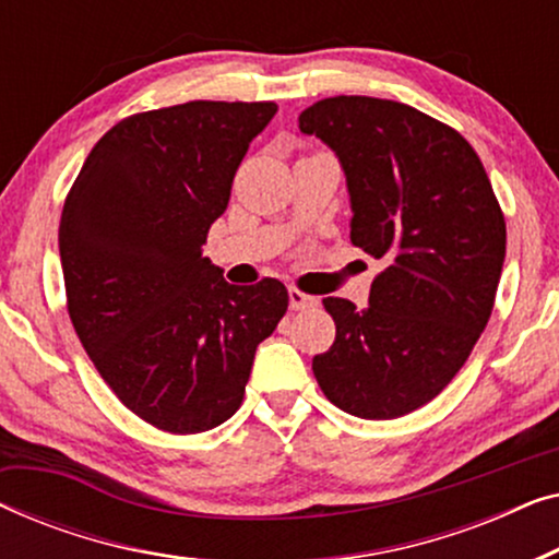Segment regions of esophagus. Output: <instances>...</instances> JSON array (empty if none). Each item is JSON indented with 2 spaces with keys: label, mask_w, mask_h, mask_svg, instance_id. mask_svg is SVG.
<instances>
[{
  "label": "esophagus",
  "mask_w": 559,
  "mask_h": 559,
  "mask_svg": "<svg viewBox=\"0 0 559 559\" xmlns=\"http://www.w3.org/2000/svg\"><path fill=\"white\" fill-rule=\"evenodd\" d=\"M316 305H318V297L302 293V289H297V287H289V308L308 310V308H316Z\"/></svg>",
  "instance_id": "34e87169"
}]
</instances>
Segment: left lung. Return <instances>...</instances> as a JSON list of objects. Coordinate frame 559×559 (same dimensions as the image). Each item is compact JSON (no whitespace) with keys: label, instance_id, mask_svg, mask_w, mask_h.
Masks as SVG:
<instances>
[{"label":"left lung","instance_id":"obj_1","mask_svg":"<svg viewBox=\"0 0 559 559\" xmlns=\"http://www.w3.org/2000/svg\"><path fill=\"white\" fill-rule=\"evenodd\" d=\"M341 159L350 241L381 270L369 308L325 297L333 346L312 358L335 407L394 419L435 400L491 318L507 221L476 150L453 127L407 104L333 96L300 114Z\"/></svg>","mask_w":559,"mask_h":559}]
</instances>
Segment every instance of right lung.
Segmentation results:
<instances>
[{
    "mask_svg": "<svg viewBox=\"0 0 559 559\" xmlns=\"http://www.w3.org/2000/svg\"><path fill=\"white\" fill-rule=\"evenodd\" d=\"M274 102H188L111 127L60 216L68 316L102 379L157 430L195 435L241 407L257 346L287 312L277 280L228 285L203 257Z\"/></svg>",
    "mask_w": 559,
    "mask_h": 559,
    "instance_id": "obj_1",
    "label": "right lung"
}]
</instances>
